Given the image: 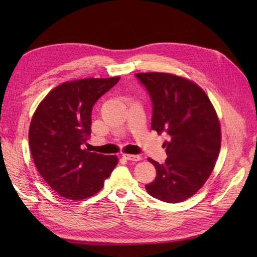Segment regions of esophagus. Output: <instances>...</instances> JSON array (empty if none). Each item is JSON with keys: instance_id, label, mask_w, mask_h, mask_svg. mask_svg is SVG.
Returning <instances> with one entry per match:
<instances>
[{"instance_id": "1", "label": "esophagus", "mask_w": 257, "mask_h": 257, "mask_svg": "<svg viewBox=\"0 0 257 257\" xmlns=\"http://www.w3.org/2000/svg\"><path fill=\"white\" fill-rule=\"evenodd\" d=\"M122 157L127 161H133V162H137V161L142 160V157L138 154H123Z\"/></svg>"}]
</instances>
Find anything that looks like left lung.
Returning a JSON list of instances; mask_svg holds the SVG:
<instances>
[{
    "instance_id": "8db88e82",
    "label": "left lung",
    "mask_w": 257,
    "mask_h": 257,
    "mask_svg": "<svg viewBox=\"0 0 257 257\" xmlns=\"http://www.w3.org/2000/svg\"><path fill=\"white\" fill-rule=\"evenodd\" d=\"M152 103L151 128L166 133L167 159L159 164L154 181L146 185L154 198L180 203L194 195L211 175L221 148V130L204 90L172 74H135Z\"/></svg>"
}]
</instances>
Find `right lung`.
Masks as SVG:
<instances>
[{
    "label": "right lung",
    "instance_id": "1",
    "mask_svg": "<svg viewBox=\"0 0 257 257\" xmlns=\"http://www.w3.org/2000/svg\"><path fill=\"white\" fill-rule=\"evenodd\" d=\"M120 77L80 79L53 89L37 107L29 144L35 166L59 195L83 199L104 186L118 163L115 155L82 149L91 135L93 106Z\"/></svg>",
    "mask_w": 257,
    "mask_h": 257
}]
</instances>
